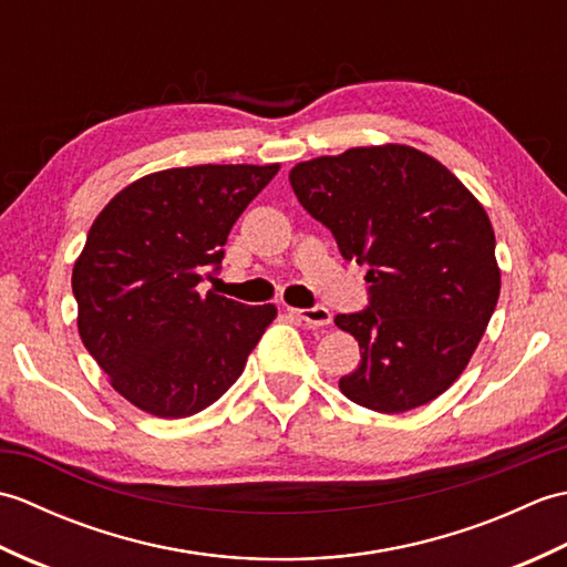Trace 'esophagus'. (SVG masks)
I'll return each instance as SVG.
<instances>
[{
	"label": "esophagus",
	"mask_w": 567,
	"mask_h": 567,
	"mask_svg": "<svg viewBox=\"0 0 567 567\" xmlns=\"http://www.w3.org/2000/svg\"><path fill=\"white\" fill-rule=\"evenodd\" d=\"M292 315L305 321L307 327H329L331 311L327 307H309V309H292Z\"/></svg>",
	"instance_id": "esophagus-1"
}]
</instances>
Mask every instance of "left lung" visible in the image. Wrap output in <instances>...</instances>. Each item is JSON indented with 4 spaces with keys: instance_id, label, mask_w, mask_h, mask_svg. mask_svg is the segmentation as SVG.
Instances as JSON below:
<instances>
[{
    "instance_id": "left-lung-1",
    "label": "left lung",
    "mask_w": 567,
    "mask_h": 567,
    "mask_svg": "<svg viewBox=\"0 0 567 567\" xmlns=\"http://www.w3.org/2000/svg\"><path fill=\"white\" fill-rule=\"evenodd\" d=\"M290 183L341 256L368 265V307L333 319L360 346L341 392L382 414L436 400L465 370L499 299L483 204L436 158L396 143L299 163Z\"/></svg>"
}]
</instances>
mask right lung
Here are the masks:
<instances>
[{"mask_svg":"<svg viewBox=\"0 0 567 567\" xmlns=\"http://www.w3.org/2000/svg\"><path fill=\"white\" fill-rule=\"evenodd\" d=\"M280 165L173 167L136 179L94 219L72 268L80 339L112 388L163 419L214 404L275 319L199 292L228 231Z\"/></svg>","mask_w":567,"mask_h":567,"instance_id":"add662e5","label":"right lung"}]
</instances>
